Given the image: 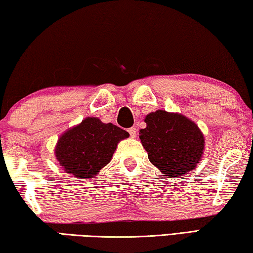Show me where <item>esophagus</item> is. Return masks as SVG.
I'll use <instances>...</instances> for the list:
<instances>
[{"instance_id": "1", "label": "esophagus", "mask_w": 253, "mask_h": 253, "mask_svg": "<svg viewBox=\"0 0 253 253\" xmlns=\"http://www.w3.org/2000/svg\"><path fill=\"white\" fill-rule=\"evenodd\" d=\"M127 132H129V134L131 135V138H135V135H136V129H135V127H130V129H127Z\"/></svg>"}]
</instances>
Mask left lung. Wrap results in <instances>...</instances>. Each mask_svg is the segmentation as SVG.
I'll return each instance as SVG.
<instances>
[{"label": "left lung", "mask_w": 253, "mask_h": 253, "mask_svg": "<svg viewBox=\"0 0 253 253\" xmlns=\"http://www.w3.org/2000/svg\"><path fill=\"white\" fill-rule=\"evenodd\" d=\"M140 130V140L148 158L163 176L187 175L200 163L205 140L195 122L179 113L157 110L149 113Z\"/></svg>", "instance_id": "8db88e82"}]
</instances>
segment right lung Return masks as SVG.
<instances>
[{
	"instance_id": "obj_1",
	"label": "right lung",
	"mask_w": 253,
	"mask_h": 253,
	"mask_svg": "<svg viewBox=\"0 0 253 253\" xmlns=\"http://www.w3.org/2000/svg\"><path fill=\"white\" fill-rule=\"evenodd\" d=\"M126 138V130L89 117L59 136L55 156L66 172L89 179L110 163L118 143Z\"/></svg>"
}]
</instances>
